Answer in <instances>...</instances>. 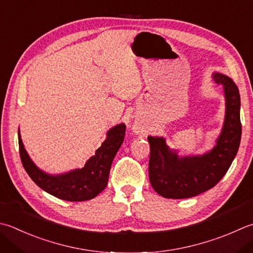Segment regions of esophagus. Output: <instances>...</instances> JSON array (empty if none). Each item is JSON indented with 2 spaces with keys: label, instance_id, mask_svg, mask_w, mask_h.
<instances>
[{
  "label": "esophagus",
  "instance_id": "34e87169",
  "mask_svg": "<svg viewBox=\"0 0 253 253\" xmlns=\"http://www.w3.org/2000/svg\"><path fill=\"white\" fill-rule=\"evenodd\" d=\"M132 129H133V131H135V132H140L142 130L140 126H135V127L132 128Z\"/></svg>",
  "mask_w": 253,
  "mask_h": 253
}]
</instances>
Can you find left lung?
I'll return each mask as SVG.
<instances>
[{"mask_svg": "<svg viewBox=\"0 0 253 253\" xmlns=\"http://www.w3.org/2000/svg\"><path fill=\"white\" fill-rule=\"evenodd\" d=\"M212 79L225 95V120L216 145L203 155L180 156L170 149L163 137H148L150 143L149 180L166 199H189L209 191L228 171L241 140L240 94L235 82L219 72Z\"/></svg>", "mask_w": 253, "mask_h": 253, "instance_id": "8db88e82", "label": "left lung"}]
</instances>
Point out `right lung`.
<instances>
[{
	"label": "right lung",
	"mask_w": 253,
	"mask_h": 253,
	"mask_svg": "<svg viewBox=\"0 0 253 253\" xmlns=\"http://www.w3.org/2000/svg\"><path fill=\"white\" fill-rule=\"evenodd\" d=\"M125 130L124 123L112 127L106 132V139L83 168L60 174H50L35 165L25 149L18 129L19 156L28 175L44 192L69 202L92 200L107 185L112 162L124 141Z\"/></svg>",
	"instance_id": "1"
}]
</instances>
